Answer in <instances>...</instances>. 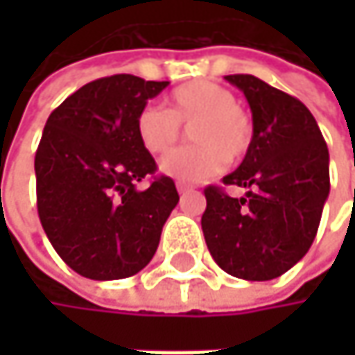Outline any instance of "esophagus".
<instances>
[{
  "label": "esophagus",
  "mask_w": 355,
  "mask_h": 355,
  "mask_svg": "<svg viewBox=\"0 0 355 355\" xmlns=\"http://www.w3.org/2000/svg\"><path fill=\"white\" fill-rule=\"evenodd\" d=\"M177 189H178V193L182 195V193H189V191H193V184H189V182H177Z\"/></svg>",
  "instance_id": "1"
}]
</instances>
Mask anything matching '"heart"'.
<instances>
[{
	"instance_id": "1",
	"label": "heart",
	"mask_w": 355,
	"mask_h": 355,
	"mask_svg": "<svg viewBox=\"0 0 355 355\" xmlns=\"http://www.w3.org/2000/svg\"><path fill=\"white\" fill-rule=\"evenodd\" d=\"M180 127H193L189 139L197 146L178 150L160 162L166 177L205 180L226 162L247 156L252 144V121L234 94L214 82L197 80L178 86L166 98V110L144 107L135 119L139 144L154 156L168 154L180 139Z\"/></svg>"
}]
</instances>
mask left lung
<instances>
[{
    "label": "left lung",
    "mask_w": 355,
    "mask_h": 355,
    "mask_svg": "<svg viewBox=\"0 0 355 355\" xmlns=\"http://www.w3.org/2000/svg\"><path fill=\"white\" fill-rule=\"evenodd\" d=\"M226 80L247 96L252 144L222 182L245 187L247 195L236 199L222 187H205L201 228L226 273L267 282L292 269L317 236L331 187L329 150L313 112L298 98L248 73Z\"/></svg>",
    "instance_id": "left-lung-1"
}]
</instances>
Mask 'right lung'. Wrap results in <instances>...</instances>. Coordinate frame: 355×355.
Segmentation results:
<instances>
[{
	"label": "right lung",
	"instance_id": "right-lung-1",
	"mask_svg": "<svg viewBox=\"0 0 355 355\" xmlns=\"http://www.w3.org/2000/svg\"><path fill=\"white\" fill-rule=\"evenodd\" d=\"M168 82L94 80L55 108L35 156L36 207L57 254L88 279H123L154 257L177 207L175 180L135 133L137 112ZM146 176V189L137 184Z\"/></svg>",
	"mask_w": 355,
	"mask_h": 355
}]
</instances>
